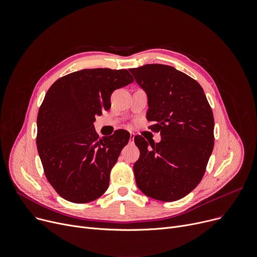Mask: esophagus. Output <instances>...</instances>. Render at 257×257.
Here are the masks:
<instances>
[{"instance_id": "obj_1", "label": "esophagus", "mask_w": 257, "mask_h": 257, "mask_svg": "<svg viewBox=\"0 0 257 257\" xmlns=\"http://www.w3.org/2000/svg\"><path fill=\"white\" fill-rule=\"evenodd\" d=\"M134 137H136V134L134 133H130V142H133V140H134Z\"/></svg>"}]
</instances>
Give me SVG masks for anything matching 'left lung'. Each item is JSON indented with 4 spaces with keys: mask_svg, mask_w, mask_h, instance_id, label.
I'll use <instances>...</instances> for the list:
<instances>
[{
    "mask_svg": "<svg viewBox=\"0 0 257 257\" xmlns=\"http://www.w3.org/2000/svg\"><path fill=\"white\" fill-rule=\"evenodd\" d=\"M130 72L148 94L149 128L161 136L156 144L134 138L141 152L133 166L137 184L155 200H179L203 178L213 149L210 105L197 81L173 66L146 64Z\"/></svg>",
    "mask_w": 257,
    "mask_h": 257,
    "instance_id": "1",
    "label": "left lung"
}]
</instances>
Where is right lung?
I'll use <instances>...</instances> for the list:
<instances>
[{
    "instance_id": "right-lung-1",
    "label": "right lung",
    "mask_w": 257,
    "mask_h": 257,
    "mask_svg": "<svg viewBox=\"0 0 257 257\" xmlns=\"http://www.w3.org/2000/svg\"><path fill=\"white\" fill-rule=\"evenodd\" d=\"M127 70L86 69L56 80L37 114V151L54 190L73 203L101 197L130 134L99 138L93 121L111 106L113 90L133 82Z\"/></svg>"
}]
</instances>
